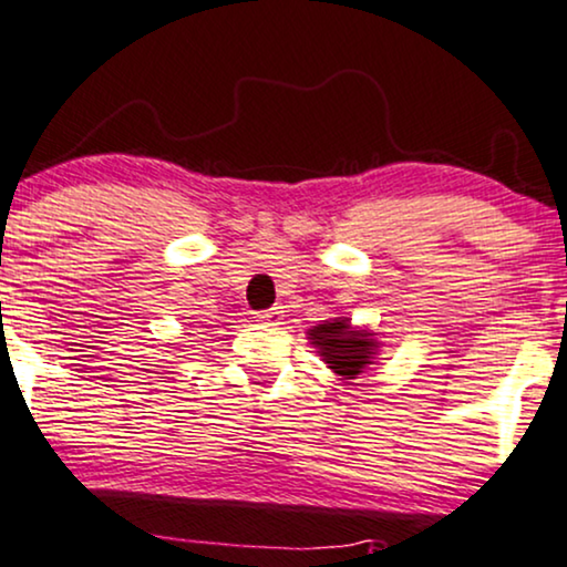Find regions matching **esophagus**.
<instances>
[{
  "mask_svg": "<svg viewBox=\"0 0 567 567\" xmlns=\"http://www.w3.org/2000/svg\"><path fill=\"white\" fill-rule=\"evenodd\" d=\"M282 317H285L282 306H271V309L258 311V319H261V322H269V324H279L282 322Z\"/></svg>",
  "mask_w": 567,
  "mask_h": 567,
  "instance_id": "1",
  "label": "esophagus"
}]
</instances>
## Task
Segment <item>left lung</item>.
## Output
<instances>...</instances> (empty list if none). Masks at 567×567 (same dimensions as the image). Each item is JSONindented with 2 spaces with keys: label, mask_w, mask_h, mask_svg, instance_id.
<instances>
[{
  "label": "left lung",
  "mask_w": 567,
  "mask_h": 567,
  "mask_svg": "<svg viewBox=\"0 0 567 567\" xmlns=\"http://www.w3.org/2000/svg\"><path fill=\"white\" fill-rule=\"evenodd\" d=\"M309 336L327 364L349 380L357 378V374L370 364L372 353L378 349L367 332H353L346 319L343 322H327L313 327Z\"/></svg>",
  "instance_id": "left-lung-1"
}]
</instances>
